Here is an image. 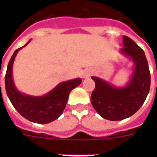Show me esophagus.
<instances>
[{
    "label": "esophagus",
    "mask_w": 157,
    "mask_h": 157,
    "mask_svg": "<svg viewBox=\"0 0 157 157\" xmlns=\"http://www.w3.org/2000/svg\"><path fill=\"white\" fill-rule=\"evenodd\" d=\"M84 76H85V77H89V76H90V73H86Z\"/></svg>",
    "instance_id": "1"
}]
</instances>
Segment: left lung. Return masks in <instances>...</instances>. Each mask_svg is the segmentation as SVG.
Wrapping results in <instances>:
<instances>
[{"instance_id": "8db88e82", "label": "left lung", "mask_w": 157, "mask_h": 157, "mask_svg": "<svg viewBox=\"0 0 157 157\" xmlns=\"http://www.w3.org/2000/svg\"><path fill=\"white\" fill-rule=\"evenodd\" d=\"M122 54L128 56L135 64L134 73L127 86L117 87L95 76V89L91 102L99 115L103 118L117 121L132 116L140 109L151 86V74L145 52L135 41L127 36L123 37Z\"/></svg>"}]
</instances>
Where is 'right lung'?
Listing matches in <instances>:
<instances>
[{
    "label": "right lung",
    "mask_w": 157,
    "mask_h": 157,
    "mask_svg": "<svg viewBox=\"0 0 157 157\" xmlns=\"http://www.w3.org/2000/svg\"><path fill=\"white\" fill-rule=\"evenodd\" d=\"M29 42L30 40L24 46ZM22 48H17L13 53L7 65L5 76L6 92L13 107L22 117L37 124H48L61 115L68 101L70 92L82 83V79L76 78L61 82L46 95L42 97H33L21 93L16 88L13 82L12 65L17 52Z\"/></svg>",
    "instance_id": "1"
}]
</instances>
